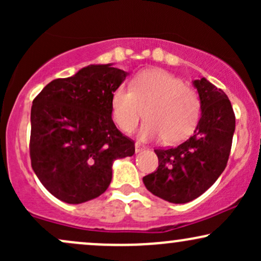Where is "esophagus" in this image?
I'll list each match as a JSON object with an SVG mask.
<instances>
[{"label": "esophagus", "instance_id": "1", "mask_svg": "<svg viewBox=\"0 0 261 261\" xmlns=\"http://www.w3.org/2000/svg\"><path fill=\"white\" fill-rule=\"evenodd\" d=\"M143 149H145V146L141 145L140 142L135 143V152H136V153H139V152H142Z\"/></svg>", "mask_w": 261, "mask_h": 261}]
</instances>
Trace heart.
Listing matches in <instances>:
<instances>
[{"instance_id": "heart-1", "label": "heart", "mask_w": 261, "mask_h": 261, "mask_svg": "<svg viewBox=\"0 0 261 261\" xmlns=\"http://www.w3.org/2000/svg\"><path fill=\"white\" fill-rule=\"evenodd\" d=\"M141 140L163 139L178 143L195 130L201 115V99L195 89L164 70L141 71L130 88L118 87L112 95V116L121 131L134 133L143 118Z\"/></svg>"}]
</instances>
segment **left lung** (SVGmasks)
Masks as SVG:
<instances>
[{
	"label": "left lung",
	"instance_id": "obj_1",
	"mask_svg": "<svg viewBox=\"0 0 261 261\" xmlns=\"http://www.w3.org/2000/svg\"><path fill=\"white\" fill-rule=\"evenodd\" d=\"M193 83L201 99L193 136L175 147L154 149L158 169L142 179L148 191L173 203L196 199L217 180L228 162L236 128L226 93L203 77Z\"/></svg>",
	"mask_w": 261,
	"mask_h": 261
}]
</instances>
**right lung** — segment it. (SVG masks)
<instances>
[{"label": "right lung", "mask_w": 261, "mask_h": 261, "mask_svg": "<svg viewBox=\"0 0 261 261\" xmlns=\"http://www.w3.org/2000/svg\"><path fill=\"white\" fill-rule=\"evenodd\" d=\"M126 76L109 64L87 66L51 81L33 100L32 168L61 201L101 195L112 181L113 162L135 153V142L112 119L113 92Z\"/></svg>", "instance_id": "right-lung-1"}]
</instances>
